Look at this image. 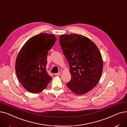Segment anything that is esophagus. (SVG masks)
I'll list each match as a JSON object with an SVG mask.
<instances>
[{
	"label": "esophagus",
	"mask_w": 127,
	"mask_h": 127,
	"mask_svg": "<svg viewBox=\"0 0 127 127\" xmlns=\"http://www.w3.org/2000/svg\"><path fill=\"white\" fill-rule=\"evenodd\" d=\"M61 74H62V72H59L58 73L55 74V75H57V76H60V75H61Z\"/></svg>",
	"instance_id": "obj_1"
}]
</instances>
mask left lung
Masks as SVG:
<instances>
[{"label": "left lung", "instance_id": "obj_1", "mask_svg": "<svg viewBox=\"0 0 127 127\" xmlns=\"http://www.w3.org/2000/svg\"><path fill=\"white\" fill-rule=\"evenodd\" d=\"M59 42L70 66L71 78L67 87L78 95L87 93L98 84L103 71V59L98 47L81 34L60 35Z\"/></svg>", "mask_w": 127, "mask_h": 127}]
</instances>
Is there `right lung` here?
Instances as JSON below:
<instances>
[{"instance_id": "obj_1", "label": "right lung", "mask_w": 127, "mask_h": 127, "mask_svg": "<svg viewBox=\"0 0 127 127\" xmlns=\"http://www.w3.org/2000/svg\"><path fill=\"white\" fill-rule=\"evenodd\" d=\"M56 40L53 34L41 33L30 38L18 54L15 62L16 75L29 92H42L52 80L46 70V58Z\"/></svg>"}]
</instances>
